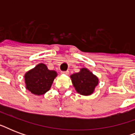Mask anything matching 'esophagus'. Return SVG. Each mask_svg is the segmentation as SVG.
Returning a JSON list of instances; mask_svg holds the SVG:
<instances>
[{"label": "esophagus", "instance_id": "1", "mask_svg": "<svg viewBox=\"0 0 135 135\" xmlns=\"http://www.w3.org/2000/svg\"><path fill=\"white\" fill-rule=\"evenodd\" d=\"M61 74H66V75H69V71H61Z\"/></svg>", "mask_w": 135, "mask_h": 135}]
</instances>
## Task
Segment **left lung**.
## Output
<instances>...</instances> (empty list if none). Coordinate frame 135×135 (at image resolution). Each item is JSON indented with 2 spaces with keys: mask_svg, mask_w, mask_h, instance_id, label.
<instances>
[{
  "mask_svg": "<svg viewBox=\"0 0 135 135\" xmlns=\"http://www.w3.org/2000/svg\"><path fill=\"white\" fill-rule=\"evenodd\" d=\"M71 78L77 92L82 95L92 94L99 82L97 77L85 68H83L80 72L71 75Z\"/></svg>",
  "mask_w": 135,
  "mask_h": 135,
  "instance_id": "8db88e82",
  "label": "left lung"
}]
</instances>
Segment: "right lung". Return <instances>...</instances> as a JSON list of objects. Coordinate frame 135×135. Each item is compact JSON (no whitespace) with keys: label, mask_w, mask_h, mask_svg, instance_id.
<instances>
[{"label":"right lung","mask_w":135,"mask_h":135,"mask_svg":"<svg viewBox=\"0 0 135 135\" xmlns=\"http://www.w3.org/2000/svg\"><path fill=\"white\" fill-rule=\"evenodd\" d=\"M57 72L49 70L44 64H39L24 76L26 88L36 95L45 94L51 88Z\"/></svg>","instance_id":"add662e5"}]
</instances>
